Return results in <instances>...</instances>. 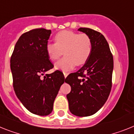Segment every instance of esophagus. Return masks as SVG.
Listing matches in <instances>:
<instances>
[{
    "instance_id": "esophagus-1",
    "label": "esophagus",
    "mask_w": 134,
    "mask_h": 134,
    "mask_svg": "<svg viewBox=\"0 0 134 134\" xmlns=\"http://www.w3.org/2000/svg\"><path fill=\"white\" fill-rule=\"evenodd\" d=\"M63 74H64V76H65V77H66L67 76V75H68V73L66 72V71H63Z\"/></svg>"
}]
</instances>
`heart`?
<instances>
[{"mask_svg":"<svg viewBox=\"0 0 134 134\" xmlns=\"http://www.w3.org/2000/svg\"><path fill=\"white\" fill-rule=\"evenodd\" d=\"M55 43L48 42L46 50L48 58L57 60L63 54L65 57L55 64L57 69L67 71L76 65H83L88 60L92 50L91 39L86 34L63 31L54 37Z\"/></svg>","mask_w":134,"mask_h":134,"instance_id":"1","label":"heart"}]
</instances>
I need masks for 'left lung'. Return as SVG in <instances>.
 I'll list each match as a JSON object with an SVG mask.
<instances>
[{
	"label": "left lung",
	"instance_id": "obj_1",
	"mask_svg": "<svg viewBox=\"0 0 134 134\" xmlns=\"http://www.w3.org/2000/svg\"><path fill=\"white\" fill-rule=\"evenodd\" d=\"M91 39L92 50L81 69L70 74L65 82L71 86L67 95L70 112L77 116L96 113L107 101L112 88L113 57L104 36L88 28H80Z\"/></svg>",
	"mask_w": 134,
	"mask_h": 134
}]
</instances>
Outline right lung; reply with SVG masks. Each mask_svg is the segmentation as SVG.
Masks as SVG:
<instances>
[{
	"instance_id": "1",
	"label": "right lung",
	"mask_w": 134,
	"mask_h": 134,
	"mask_svg": "<svg viewBox=\"0 0 134 134\" xmlns=\"http://www.w3.org/2000/svg\"><path fill=\"white\" fill-rule=\"evenodd\" d=\"M51 31L32 29L20 36L12 53L10 65L15 95L32 114L47 116L53 110L55 98L65 77L54 67L46 50Z\"/></svg>"
}]
</instances>
